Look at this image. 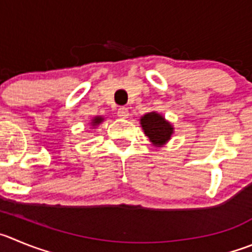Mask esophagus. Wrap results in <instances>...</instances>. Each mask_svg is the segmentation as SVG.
I'll return each instance as SVG.
<instances>
[{
    "label": "esophagus",
    "mask_w": 252,
    "mask_h": 252,
    "mask_svg": "<svg viewBox=\"0 0 252 252\" xmlns=\"http://www.w3.org/2000/svg\"><path fill=\"white\" fill-rule=\"evenodd\" d=\"M117 114H118L119 118H128V115H129V110L128 108L126 107H121L118 109V112H117Z\"/></svg>",
    "instance_id": "obj_1"
}]
</instances>
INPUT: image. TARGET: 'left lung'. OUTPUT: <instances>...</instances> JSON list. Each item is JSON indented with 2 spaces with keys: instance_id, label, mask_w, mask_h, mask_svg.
Returning a JSON list of instances; mask_svg holds the SVG:
<instances>
[{
  "instance_id": "8db88e82",
  "label": "left lung",
  "mask_w": 252,
  "mask_h": 252,
  "mask_svg": "<svg viewBox=\"0 0 252 252\" xmlns=\"http://www.w3.org/2000/svg\"><path fill=\"white\" fill-rule=\"evenodd\" d=\"M140 123L147 137L155 145H163L170 139L173 134V126L158 113H148L142 117Z\"/></svg>"
}]
</instances>
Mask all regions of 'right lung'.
Instances as JSON below:
<instances>
[{
  "instance_id": "right-lung-1",
  "label": "right lung",
  "mask_w": 252,
  "mask_h": 252,
  "mask_svg": "<svg viewBox=\"0 0 252 252\" xmlns=\"http://www.w3.org/2000/svg\"><path fill=\"white\" fill-rule=\"evenodd\" d=\"M102 121H103V118L102 117H95V118L93 119V122H92V126H97V124H99V123H102Z\"/></svg>"
}]
</instances>
